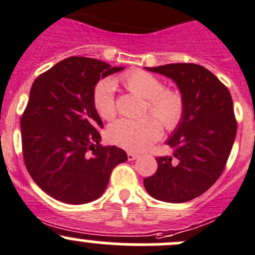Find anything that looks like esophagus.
<instances>
[{
	"label": "esophagus",
	"mask_w": 255,
	"mask_h": 255,
	"mask_svg": "<svg viewBox=\"0 0 255 255\" xmlns=\"http://www.w3.org/2000/svg\"><path fill=\"white\" fill-rule=\"evenodd\" d=\"M127 155H128V160H135V159H137V158H139V154L133 153V151H129V153H128Z\"/></svg>",
	"instance_id": "1"
}]
</instances>
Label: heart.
Returning a JSON list of instances; mask_svg holds the SVG:
<instances>
[{
    "mask_svg": "<svg viewBox=\"0 0 255 255\" xmlns=\"http://www.w3.org/2000/svg\"><path fill=\"white\" fill-rule=\"evenodd\" d=\"M122 82L133 94L146 100V107L158 118L166 129L179 125L184 112V101L180 94L164 90L160 79L145 71H133L123 75ZM92 104L104 120L116 116L115 84L112 80H101L92 92ZM113 143L130 150H142L155 142L161 134V126L153 116H144L137 120L122 118L112 123L109 129Z\"/></svg>",
    "mask_w": 255,
    "mask_h": 255,
    "instance_id": "obj_1",
    "label": "heart"
}]
</instances>
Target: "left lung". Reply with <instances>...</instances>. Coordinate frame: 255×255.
I'll return each mask as SVG.
<instances>
[{
	"instance_id": "1",
	"label": "left lung",
	"mask_w": 255,
	"mask_h": 255,
	"mask_svg": "<svg viewBox=\"0 0 255 255\" xmlns=\"http://www.w3.org/2000/svg\"><path fill=\"white\" fill-rule=\"evenodd\" d=\"M176 84L184 112L165 144L173 155L158 156V170L143 181L154 199L171 204L190 201L220 177L237 133L233 101L227 87L197 64L145 68Z\"/></svg>"
}]
</instances>
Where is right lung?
<instances>
[{
  "label": "right lung",
  "instance_id": "obj_1",
  "mask_svg": "<svg viewBox=\"0 0 255 255\" xmlns=\"http://www.w3.org/2000/svg\"><path fill=\"white\" fill-rule=\"evenodd\" d=\"M92 58L71 56L33 82L20 118L23 158L35 184L53 199L82 205L99 199L123 149L102 146L101 117L92 104L100 79L123 70Z\"/></svg>",
  "mask_w": 255,
  "mask_h": 255
}]
</instances>
